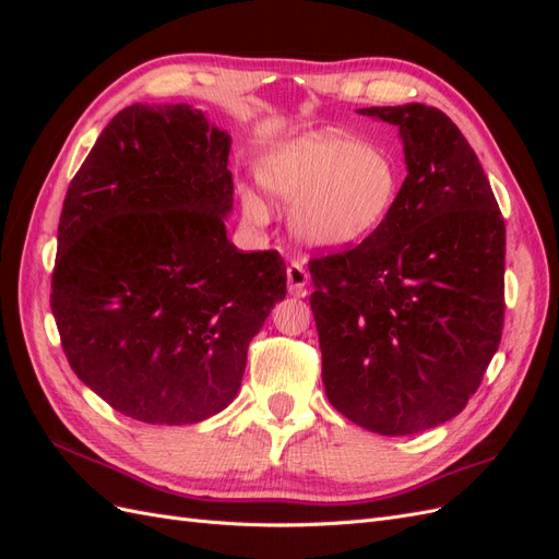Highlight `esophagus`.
Here are the masks:
<instances>
[{
  "instance_id": "1",
  "label": "esophagus",
  "mask_w": 559,
  "mask_h": 559,
  "mask_svg": "<svg viewBox=\"0 0 559 559\" xmlns=\"http://www.w3.org/2000/svg\"><path fill=\"white\" fill-rule=\"evenodd\" d=\"M286 280H289V292L294 296H306L308 294V284H310V275L306 273V267L300 263H292L286 267Z\"/></svg>"
}]
</instances>
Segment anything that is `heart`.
Returning a JSON list of instances; mask_svg holds the SVG:
<instances>
[{
  "mask_svg": "<svg viewBox=\"0 0 559 559\" xmlns=\"http://www.w3.org/2000/svg\"><path fill=\"white\" fill-rule=\"evenodd\" d=\"M267 198L292 207V238L308 251L347 249L373 235L396 207L401 173L382 148L337 132H308L275 146L259 163ZM253 224L267 218L265 202L242 193Z\"/></svg>",
  "mask_w": 559,
  "mask_h": 559,
  "instance_id": "obj_1",
  "label": "heart"
}]
</instances>
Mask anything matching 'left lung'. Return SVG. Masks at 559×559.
Returning a JSON list of instances; mask_svg holds the SVG:
<instances>
[{"instance_id": "left-lung-1", "label": "left lung", "mask_w": 559, "mask_h": 559, "mask_svg": "<svg viewBox=\"0 0 559 559\" xmlns=\"http://www.w3.org/2000/svg\"><path fill=\"white\" fill-rule=\"evenodd\" d=\"M357 114L399 128L408 177L373 235L310 261L321 380L354 425L408 436L460 415L495 357L506 226L476 151L441 109Z\"/></svg>"}]
</instances>
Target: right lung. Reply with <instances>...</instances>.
Wrapping results in <instances>:
<instances>
[{
    "label": "right lung",
    "mask_w": 559,
    "mask_h": 559,
    "mask_svg": "<svg viewBox=\"0 0 559 559\" xmlns=\"http://www.w3.org/2000/svg\"><path fill=\"white\" fill-rule=\"evenodd\" d=\"M230 142L191 105H132L67 189L50 296L67 361L146 425L222 413L286 296L277 251L228 240Z\"/></svg>",
    "instance_id": "right-lung-1"
}]
</instances>
